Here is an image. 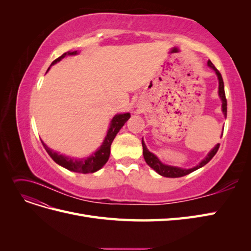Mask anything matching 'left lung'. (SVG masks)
Here are the masks:
<instances>
[{
  "mask_svg": "<svg viewBox=\"0 0 251 251\" xmlns=\"http://www.w3.org/2000/svg\"><path fill=\"white\" fill-rule=\"evenodd\" d=\"M207 65L211 68V69H214L216 74L218 75V78H219V95L222 100V111L224 113V115L226 116L227 115V100H226V96H225L224 81H223V78H222V75H221V73L219 72L217 68L214 66V64L210 62V60H208ZM142 148H143L144 160H146V162L151 166V169L155 170L159 175H161V176L169 177V178H178V177H183V176H185V175L191 174L192 172L198 170V169L202 168V166H204L206 163H208L212 159V157H214L217 154V151L220 148V144L218 143L217 146L209 151V154L207 155L206 158L204 159V160H202L198 165L195 166V168L189 169V170L180 169V168H176V166H170V165H165V164L161 163L160 161H159V159L153 153H151L150 151H148L143 140H142Z\"/></svg>",
  "mask_w": 251,
  "mask_h": 251,
  "instance_id": "1",
  "label": "left lung"
}]
</instances>
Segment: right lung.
<instances>
[{
  "label": "right lung",
  "mask_w": 251,
  "mask_h": 251,
  "mask_svg": "<svg viewBox=\"0 0 251 251\" xmlns=\"http://www.w3.org/2000/svg\"><path fill=\"white\" fill-rule=\"evenodd\" d=\"M76 53H77V51L66 52V53H64L63 55H60L59 57H57L55 60H53L51 66L54 65L57 62H59V60L64 58L66 55H74V54H76ZM49 69H50V68H49ZM130 117H131L130 113L118 114V115L114 116V118L111 121V126H110V128L108 131V134H107V136H105V138H104V140L101 144V147L98 149L92 156H90L88 158L73 159V158H70V157L60 155V154L56 153V151L50 150L43 141H42V143H43L45 150L47 151V153L49 154V156L53 159V160H54L57 164L64 166L65 169L72 171V172H75V173H81V174L94 173L98 170H100L102 166L105 163H107L108 159L110 157L111 144H112L114 138H115L116 134L119 132L120 128L124 126V125L126 124V121Z\"/></svg>",
  "instance_id": "add662e5"
}]
</instances>
